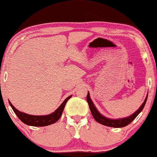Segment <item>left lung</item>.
<instances>
[{
  "mask_svg": "<svg viewBox=\"0 0 157 157\" xmlns=\"http://www.w3.org/2000/svg\"><path fill=\"white\" fill-rule=\"evenodd\" d=\"M147 95L146 98H145L144 101L142 103L141 106H140V108L136 111L135 113H134L133 114L131 115V116H128V117L122 118V119H108V118L105 117L103 115H101L98 112V110L97 109V108L95 107L94 104L92 102L91 99L90 98V94L89 92L88 93L87 95V101H88V105H89V108L90 109V112H91L92 116H93L94 119L97 121L98 122H99L100 124H102L103 125H106V126H109V127H113V128H122L125 127L126 125L130 124L135 118L138 116V115L143 110L145 104H146V101L147 100Z\"/></svg>",
  "mask_w": 157,
  "mask_h": 157,
  "instance_id": "8db88e82",
  "label": "left lung"
}]
</instances>
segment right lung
Returning <instances> with one entry per match:
<instances>
[{"mask_svg":"<svg viewBox=\"0 0 157 157\" xmlns=\"http://www.w3.org/2000/svg\"><path fill=\"white\" fill-rule=\"evenodd\" d=\"M71 97H72V95L68 97L67 99L62 103V104L54 113L49 115H46V116H33V115L24 113L20 112L18 109H16L10 101L9 103L16 115L18 116L19 119L23 123L26 124L28 125H32V126H47V125L54 124L59 120L61 115L63 113V111L64 107H65L66 103H67L68 100L70 99Z\"/></svg>","mask_w":157,"mask_h":157,"instance_id":"add662e5","label":"right lung"}]
</instances>
